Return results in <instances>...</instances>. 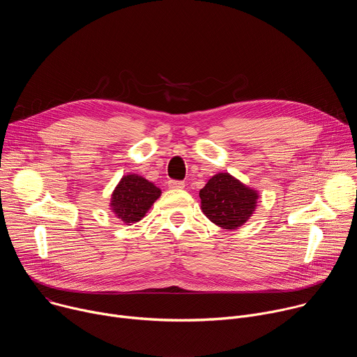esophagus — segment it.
Masks as SVG:
<instances>
[{"instance_id": "obj_1", "label": "esophagus", "mask_w": 357, "mask_h": 357, "mask_svg": "<svg viewBox=\"0 0 357 357\" xmlns=\"http://www.w3.org/2000/svg\"><path fill=\"white\" fill-rule=\"evenodd\" d=\"M168 186H169L171 189H182V188H185V182H183V181L171 179V181H168Z\"/></svg>"}]
</instances>
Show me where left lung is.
Instances as JSON below:
<instances>
[{
	"label": "left lung",
	"instance_id": "8db88e82",
	"mask_svg": "<svg viewBox=\"0 0 357 357\" xmlns=\"http://www.w3.org/2000/svg\"><path fill=\"white\" fill-rule=\"evenodd\" d=\"M202 211L223 229H236L256 209L257 193L229 174H218L199 192Z\"/></svg>",
	"mask_w": 357,
	"mask_h": 357
}]
</instances>
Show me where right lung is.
<instances>
[{
  "mask_svg": "<svg viewBox=\"0 0 357 357\" xmlns=\"http://www.w3.org/2000/svg\"><path fill=\"white\" fill-rule=\"evenodd\" d=\"M161 195L160 188L138 175L124 176L112 196L113 212L124 223H135L144 218Z\"/></svg>",
  "mask_w": 357,
  "mask_h": 357,
  "instance_id": "1",
  "label": "right lung"
}]
</instances>
